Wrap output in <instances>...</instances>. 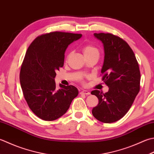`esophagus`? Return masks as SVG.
Segmentation results:
<instances>
[{
  "label": "esophagus",
  "mask_w": 154,
  "mask_h": 154,
  "mask_svg": "<svg viewBox=\"0 0 154 154\" xmlns=\"http://www.w3.org/2000/svg\"><path fill=\"white\" fill-rule=\"evenodd\" d=\"M80 94L81 95H89L90 93H89V91H87V90H83V91H81L80 92Z\"/></svg>",
  "instance_id": "1"
}]
</instances>
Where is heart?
I'll return each mask as SVG.
<instances>
[{
    "label": "heart",
    "instance_id": "b5f03b06",
    "mask_svg": "<svg viewBox=\"0 0 154 154\" xmlns=\"http://www.w3.org/2000/svg\"><path fill=\"white\" fill-rule=\"evenodd\" d=\"M83 52L84 53V55H85V56L89 55H91V54L95 53H99L98 50L96 49L95 47H93L92 45H87L83 47Z\"/></svg>",
    "mask_w": 154,
    "mask_h": 154
}]
</instances>
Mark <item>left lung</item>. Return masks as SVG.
Segmentation results:
<instances>
[{
    "label": "left lung",
    "instance_id": "1",
    "mask_svg": "<svg viewBox=\"0 0 154 154\" xmlns=\"http://www.w3.org/2000/svg\"><path fill=\"white\" fill-rule=\"evenodd\" d=\"M103 44L104 62L102 80L109 87L103 93L92 91L99 99L92 114L99 122L118 121L128 113L140 89V71L135 54L129 45L111 33H94Z\"/></svg>",
    "mask_w": 154,
    "mask_h": 154
}]
</instances>
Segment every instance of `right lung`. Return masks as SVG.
Listing matches in <instances>:
<instances>
[{
	"mask_svg": "<svg viewBox=\"0 0 154 154\" xmlns=\"http://www.w3.org/2000/svg\"><path fill=\"white\" fill-rule=\"evenodd\" d=\"M82 35L55 31L36 38L27 49L21 65L20 82L31 111L45 121H53L67 112L78 95L73 85L56 87V71L63 67L69 45Z\"/></svg>",
	"mask_w": 154,
	"mask_h": 154,
	"instance_id": "1",
	"label": "right lung"
}]
</instances>
